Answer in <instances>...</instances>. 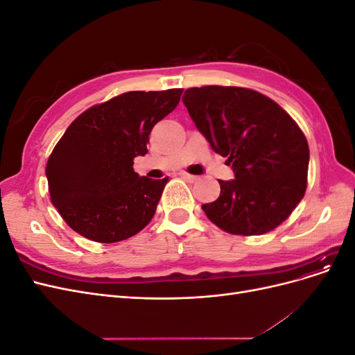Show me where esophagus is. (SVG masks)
<instances>
[{"mask_svg": "<svg viewBox=\"0 0 355 355\" xmlns=\"http://www.w3.org/2000/svg\"><path fill=\"white\" fill-rule=\"evenodd\" d=\"M180 176H182V179H185L187 182H196V180H198V176H194V175H189V173H180Z\"/></svg>", "mask_w": 355, "mask_h": 355, "instance_id": "34e87169", "label": "esophagus"}]
</instances>
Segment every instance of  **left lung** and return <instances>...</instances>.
I'll list each match as a JSON object with an SVG mask.
<instances>
[{
    "mask_svg": "<svg viewBox=\"0 0 355 355\" xmlns=\"http://www.w3.org/2000/svg\"><path fill=\"white\" fill-rule=\"evenodd\" d=\"M185 106L214 153L235 173L219 180L220 196L202 204L228 234L261 235L283 223L306 191L309 148L304 132L268 96L234 85L188 89Z\"/></svg>",
    "mask_w": 355,
    "mask_h": 355,
    "instance_id": "8db88e82",
    "label": "left lung"
}]
</instances>
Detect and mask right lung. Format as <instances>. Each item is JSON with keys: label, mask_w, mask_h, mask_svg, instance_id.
I'll return each instance as SVG.
<instances>
[{"label": "right lung", "mask_w": 355, "mask_h": 355, "mask_svg": "<svg viewBox=\"0 0 355 355\" xmlns=\"http://www.w3.org/2000/svg\"><path fill=\"white\" fill-rule=\"evenodd\" d=\"M182 89L127 92L71 123L46 167L53 206L69 227L98 243L133 237L154 218L168 178L139 176L153 127L173 111Z\"/></svg>", "instance_id": "1"}]
</instances>
